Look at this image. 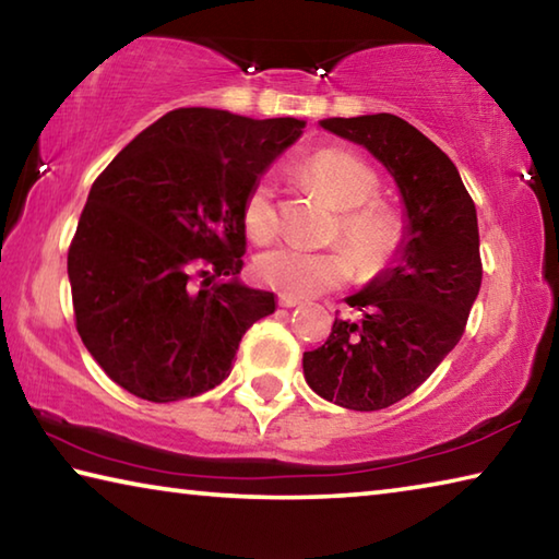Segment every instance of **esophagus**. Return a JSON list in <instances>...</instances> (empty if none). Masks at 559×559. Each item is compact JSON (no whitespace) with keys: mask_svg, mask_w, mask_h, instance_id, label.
<instances>
[{"mask_svg":"<svg viewBox=\"0 0 559 559\" xmlns=\"http://www.w3.org/2000/svg\"><path fill=\"white\" fill-rule=\"evenodd\" d=\"M278 306L281 308H296V306H300V300L298 298H290V296H281L278 298Z\"/></svg>","mask_w":559,"mask_h":559,"instance_id":"1","label":"esophagus"}]
</instances>
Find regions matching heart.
<instances>
[{
  "instance_id": "obj_1",
  "label": "heart",
  "mask_w": 559,
  "mask_h": 559,
  "mask_svg": "<svg viewBox=\"0 0 559 559\" xmlns=\"http://www.w3.org/2000/svg\"><path fill=\"white\" fill-rule=\"evenodd\" d=\"M298 175L323 200L340 212L333 239L343 249L310 251L293 243H281L257 259V276L269 288L290 298H310L333 290L353 276L372 278L394 261L404 243V224L392 210L374 204L377 175L362 159L337 147H325L308 155ZM246 234L257 241H269L278 229L276 200L269 179H259L243 200Z\"/></svg>"
}]
</instances>
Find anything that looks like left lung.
Here are the masks:
<instances>
[{
    "instance_id": "1",
    "label": "left lung",
    "mask_w": 559,
    "mask_h": 559,
    "mask_svg": "<svg viewBox=\"0 0 559 559\" xmlns=\"http://www.w3.org/2000/svg\"><path fill=\"white\" fill-rule=\"evenodd\" d=\"M320 126L380 159L404 204L400 253L345 298L359 320L335 318L325 345L302 353V374L316 394L345 409L377 412L409 396L459 345L484 276L476 206L456 165L392 112Z\"/></svg>"
}]
</instances>
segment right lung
I'll list each match as a JSON object with an SVG mask.
<instances>
[{
    "label": "right lung",
    "mask_w": 559,
    "mask_h": 559,
    "mask_svg": "<svg viewBox=\"0 0 559 559\" xmlns=\"http://www.w3.org/2000/svg\"><path fill=\"white\" fill-rule=\"evenodd\" d=\"M302 128L177 108L93 182L69 249L75 328L122 390L159 404L214 390L246 330L276 310L273 293L239 278L241 212Z\"/></svg>",
    "instance_id": "right-lung-1"
}]
</instances>
